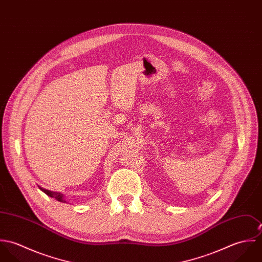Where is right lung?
I'll list each match as a JSON object with an SVG mask.
<instances>
[{
	"instance_id": "obj_1",
	"label": "right lung",
	"mask_w": 262,
	"mask_h": 262,
	"mask_svg": "<svg viewBox=\"0 0 262 262\" xmlns=\"http://www.w3.org/2000/svg\"><path fill=\"white\" fill-rule=\"evenodd\" d=\"M41 189H42V191H44L46 194H48L49 196H52V198H55V199H57V200H60V194H58V192H54V191H50V190H47V189H44V188H42L41 187Z\"/></svg>"
}]
</instances>
